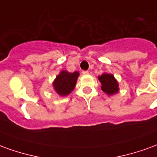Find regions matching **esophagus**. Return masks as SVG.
Returning a JSON list of instances; mask_svg holds the SVG:
<instances>
[{
  "instance_id": "esophagus-1",
  "label": "esophagus",
  "mask_w": 157,
  "mask_h": 157,
  "mask_svg": "<svg viewBox=\"0 0 157 157\" xmlns=\"http://www.w3.org/2000/svg\"><path fill=\"white\" fill-rule=\"evenodd\" d=\"M88 73H89L88 71H82V74H83V75H87Z\"/></svg>"
}]
</instances>
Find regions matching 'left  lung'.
Here are the masks:
<instances>
[{
  "mask_svg": "<svg viewBox=\"0 0 157 157\" xmlns=\"http://www.w3.org/2000/svg\"><path fill=\"white\" fill-rule=\"evenodd\" d=\"M98 80L102 83V90L105 93L113 95L118 92V84L113 75L104 73L98 76Z\"/></svg>",
  "mask_w": 157,
  "mask_h": 157,
  "instance_id": "1",
  "label": "left lung"
}]
</instances>
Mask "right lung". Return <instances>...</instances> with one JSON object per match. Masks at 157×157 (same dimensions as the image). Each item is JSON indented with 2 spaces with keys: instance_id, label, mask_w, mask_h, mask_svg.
<instances>
[{
  "instance_id": "add662e5",
  "label": "right lung",
  "mask_w": 157,
  "mask_h": 157,
  "mask_svg": "<svg viewBox=\"0 0 157 157\" xmlns=\"http://www.w3.org/2000/svg\"><path fill=\"white\" fill-rule=\"evenodd\" d=\"M79 73L77 71L70 73L63 71L59 75L56 76L54 82V87L55 92L60 96H66L70 94L75 88L76 80L78 78Z\"/></svg>"
}]
</instances>
